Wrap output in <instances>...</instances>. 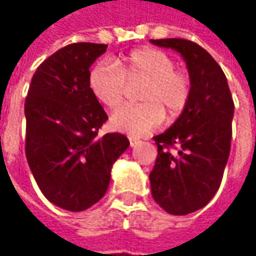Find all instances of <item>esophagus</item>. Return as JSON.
Here are the masks:
<instances>
[{
  "instance_id": "esophagus-1",
  "label": "esophagus",
  "mask_w": 256,
  "mask_h": 256,
  "mask_svg": "<svg viewBox=\"0 0 256 256\" xmlns=\"http://www.w3.org/2000/svg\"><path fill=\"white\" fill-rule=\"evenodd\" d=\"M138 144H140V140H138V138L130 136V145H131V146H135V145H138Z\"/></svg>"
}]
</instances>
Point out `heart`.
Here are the masks:
<instances>
[{
	"label": "heart",
	"instance_id": "heart-1",
	"mask_svg": "<svg viewBox=\"0 0 256 256\" xmlns=\"http://www.w3.org/2000/svg\"><path fill=\"white\" fill-rule=\"evenodd\" d=\"M144 84L136 106H122L110 118V126L116 132L142 136L160 128L165 112L174 120L186 108L191 96L190 76L168 54L152 48H141L115 62L104 61L90 74L94 96L106 108L120 106L126 94V85Z\"/></svg>",
	"mask_w": 256,
	"mask_h": 256
}]
</instances>
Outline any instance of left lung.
Returning <instances> with one entry per match:
<instances>
[{
    "mask_svg": "<svg viewBox=\"0 0 256 256\" xmlns=\"http://www.w3.org/2000/svg\"><path fill=\"white\" fill-rule=\"evenodd\" d=\"M181 55L188 68L191 96L180 118L154 136L158 156L150 174L155 202L171 215H188L204 208L216 194L228 162L234 101L226 76L198 44L182 40H151ZM178 146L171 154L170 146Z\"/></svg>",
    "mask_w": 256,
    "mask_h": 256,
    "instance_id": "obj_1",
    "label": "left lung"
}]
</instances>
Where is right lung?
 <instances>
[{
  "label": "right lung",
  "instance_id": "right-lung-1",
  "mask_svg": "<svg viewBox=\"0 0 256 256\" xmlns=\"http://www.w3.org/2000/svg\"><path fill=\"white\" fill-rule=\"evenodd\" d=\"M105 44L76 42L58 50L35 71L25 100V155L45 198L71 212L88 210L108 190L114 162L130 146L114 132L90 88V66Z\"/></svg>",
  "mask_w": 256,
  "mask_h": 256
}]
</instances>
